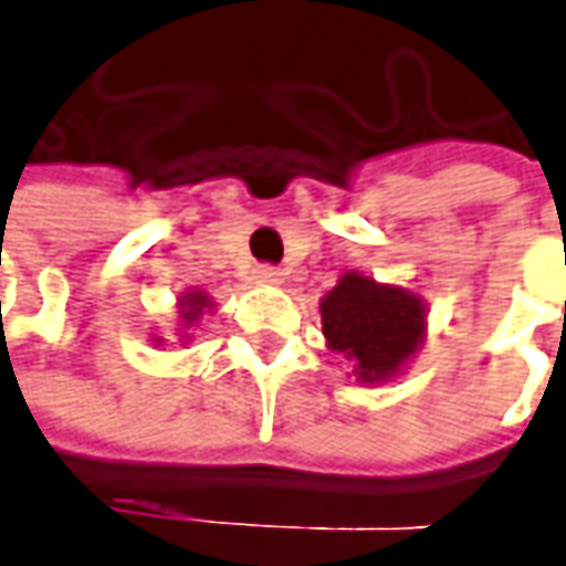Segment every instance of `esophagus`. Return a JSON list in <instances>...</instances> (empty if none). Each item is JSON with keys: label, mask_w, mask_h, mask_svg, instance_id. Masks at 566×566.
Segmentation results:
<instances>
[{"label": "esophagus", "mask_w": 566, "mask_h": 566, "mask_svg": "<svg viewBox=\"0 0 566 566\" xmlns=\"http://www.w3.org/2000/svg\"><path fill=\"white\" fill-rule=\"evenodd\" d=\"M253 279L263 284H279L282 282V269L272 266V263H260V266L253 269Z\"/></svg>", "instance_id": "esophagus-1"}]
</instances>
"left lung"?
Returning <instances> with one entry per match:
<instances>
[{
  "label": "left lung",
  "instance_id": "8db88e82",
  "mask_svg": "<svg viewBox=\"0 0 566 566\" xmlns=\"http://www.w3.org/2000/svg\"><path fill=\"white\" fill-rule=\"evenodd\" d=\"M322 332L332 349L356 363L359 378L384 380L418 347L424 306L402 287H384L349 272L322 300Z\"/></svg>",
  "mask_w": 566,
  "mask_h": 566
}]
</instances>
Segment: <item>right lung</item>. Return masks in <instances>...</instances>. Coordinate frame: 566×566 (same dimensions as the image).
<instances>
[{"label":"right lung","mask_w":566,"mask_h":566,"mask_svg":"<svg viewBox=\"0 0 566 566\" xmlns=\"http://www.w3.org/2000/svg\"><path fill=\"white\" fill-rule=\"evenodd\" d=\"M188 310H182V318H186V322H191V318H198V313H201L203 310V303H207V300L201 297V294H188Z\"/></svg>","instance_id":"add662e5"}]
</instances>
